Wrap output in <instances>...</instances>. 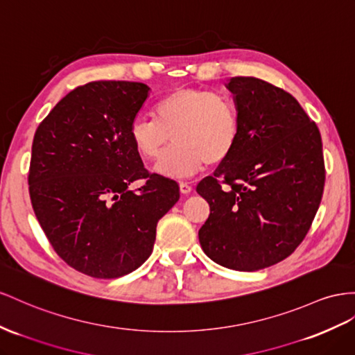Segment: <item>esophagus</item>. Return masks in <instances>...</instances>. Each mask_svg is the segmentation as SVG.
<instances>
[{
  "label": "esophagus",
  "mask_w": 355,
  "mask_h": 355,
  "mask_svg": "<svg viewBox=\"0 0 355 355\" xmlns=\"http://www.w3.org/2000/svg\"><path fill=\"white\" fill-rule=\"evenodd\" d=\"M179 188H180V193L184 194V196H188L191 191H193V185L188 184V182H180Z\"/></svg>",
  "instance_id": "1"
}]
</instances>
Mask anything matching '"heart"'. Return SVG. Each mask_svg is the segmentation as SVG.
<instances>
[{
  "mask_svg": "<svg viewBox=\"0 0 355 355\" xmlns=\"http://www.w3.org/2000/svg\"><path fill=\"white\" fill-rule=\"evenodd\" d=\"M154 118H136L130 140L145 159L159 157L155 170L168 178H187L205 164H219L236 149L241 137V114L227 94L205 88H179L159 98Z\"/></svg>",
  "mask_w": 355,
  "mask_h": 355,
  "instance_id": "obj_1",
  "label": "heart"
}]
</instances>
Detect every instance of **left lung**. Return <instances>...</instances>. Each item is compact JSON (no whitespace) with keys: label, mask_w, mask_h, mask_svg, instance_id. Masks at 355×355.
<instances>
[{"label":"left lung","mask_w":355,"mask_h":355,"mask_svg":"<svg viewBox=\"0 0 355 355\" xmlns=\"http://www.w3.org/2000/svg\"><path fill=\"white\" fill-rule=\"evenodd\" d=\"M227 88L241 114V137L197 185L210 206L198 241L215 263L254 272L285 260L308 234L324 191L322 141L290 92L242 76Z\"/></svg>","instance_id":"1"}]
</instances>
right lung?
I'll list each match as a JSON object with an SVG mask.
<instances>
[{
    "instance_id": "obj_1",
    "label": "right lung",
    "mask_w": 355,
    "mask_h": 355,
    "mask_svg": "<svg viewBox=\"0 0 355 355\" xmlns=\"http://www.w3.org/2000/svg\"><path fill=\"white\" fill-rule=\"evenodd\" d=\"M148 92L145 83L125 80L78 86L34 134V214L55 252L91 277L113 279L145 263L157 223L180 197L173 179L149 173L130 140ZM137 180L144 185L132 191Z\"/></svg>"
}]
</instances>
